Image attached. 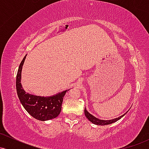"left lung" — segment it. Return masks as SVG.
Listing matches in <instances>:
<instances>
[{
	"label": "left lung",
	"instance_id": "left-lung-1",
	"mask_svg": "<svg viewBox=\"0 0 149 149\" xmlns=\"http://www.w3.org/2000/svg\"><path fill=\"white\" fill-rule=\"evenodd\" d=\"M127 112H126L125 113H124L123 115L116 118H113L111 120H102V119L98 118H96L95 116L92 115L91 113H90L87 111L86 108H85V110H84L85 116H86L87 118H88L90 122L92 123L97 125H110V124L113 123H116V121L119 120L120 119L122 118L123 117L126 113H127Z\"/></svg>",
	"mask_w": 149,
	"mask_h": 149
}]
</instances>
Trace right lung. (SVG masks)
<instances>
[{"label":"right lung","instance_id":"add662e5","mask_svg":"<svg viewBox=\"0 0 149 149\" xmlns=\"http://www.w3.org/2000/svg\"><path fill=\"white\" fill-rule=\"evenodd\" d=\"M27 54L23 58L19 66L16 78V89L20 102L25 110L34 118L45 121L55 118L60 113L63 99L69 90L59 92L51 96H37L24 90L21 83L22 66Z\"/></svg>","mask_w":149,"mask_h":149}]
</instances>
